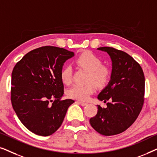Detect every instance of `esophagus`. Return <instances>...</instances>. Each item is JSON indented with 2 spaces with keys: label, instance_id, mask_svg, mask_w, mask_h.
<instances>
[{
  "label": "esophagus",
  "instance_id": "34e87169",
  "mask_svg": "<svg viewBox=\"0 0 157 157\" xmlns=\"http://www.w3.org/2000/svg\"><path fill=\"white\" fill-rule=\"evenodd\" d=\"M76 103H78V104H81V106H86V105L87 104V103H86V102H83V101H76Z\"/></svg>",
  "mask_w": 157,
  "mask_h": 157
}]
</instances>
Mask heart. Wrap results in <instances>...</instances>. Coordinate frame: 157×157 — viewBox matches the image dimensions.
<instances>
[{"label":"heart","instance_id":"obj_1","mask_svg":"<svg viewBox=\"0 0 157 157\" xmlns=\"http://www.w3.org/2000/svg\"><path fill=\"white\" fill-rule=\"evenodd\" d=\"M76 63L79 68L88 71L86 85H74L67 91L69 98L79 101H86L95 91V84L98 88L106 86L111 78V69L109 66L102 65L100 58L91 51H84L76 59ZM73 68L66 66L60 73L62 82L69 84L71 82Z\"/></svg>","mask_w":157,"mask_h":157}]
</instances>
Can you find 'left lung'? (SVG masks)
Masks as SVG:
<instances>
[{"label": "left lung", "instance_id": "8db88e82", "mask_svg": "<svg viewBox=\"0 0 157 157\" xmlns=\"http://www.w3.org/2000/svg\"><path fill=\"white\" fill-rule=\"evenodd\" d=\"M112 61V74L107 86L98 98L106 102V108L98 105L90 124L104 136L121 134L136 121L144 102L145 78L138 62L123 51L113 47H100Z\"/></svg>", "mask_w": 157, "mask_h": 157}]
</instances>
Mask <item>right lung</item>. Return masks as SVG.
Here are the masks:
<instances>
[{"label":"right lung","instance_id":"obj_1","mask_svg":"<svg viewBox=\"0 0 157 157\" xmlns=\"http://www.w3.org/2000/svg\"><path fill=\"white\" fill-rule=\"evenodd\" d=\"M74 53L56 46H42L26 53L12 71L10 99L16 115L29 131L47 136L63 123L74 102L62 100L60 73Z\"/></svg>","mask_w":157,"mask_h":157}]
</instances>
